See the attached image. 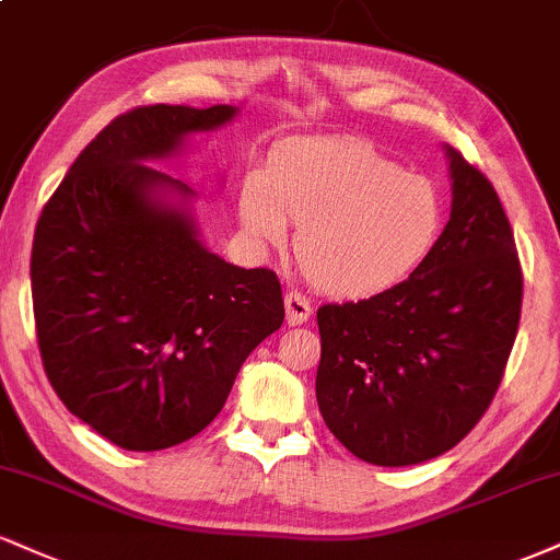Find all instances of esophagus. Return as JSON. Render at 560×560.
<instances>
[{"instance_id":"esophagus-1","label":"esophagus","mask_w":560,"mask_h":560,"mask_svg":"<svg viewBox=\"0 0 560 560\" xmlns=\"http://www.w3.org/2000/svg\"><path fill=\"white\" fill-rule=\"evenodd\" d=\"M284 307H287V320L289 326H300V323L310 320V315H313V307H310L307 298L302 292H287L284 298Z\"/></svg>"}]
</instances>
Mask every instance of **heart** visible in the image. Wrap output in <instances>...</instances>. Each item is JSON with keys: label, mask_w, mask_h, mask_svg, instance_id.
<instances>
[{"label": "heart", "mask_w": 560, "mask_h": 560, "mask_svg": "<svg viewBox=\"0 0 560 560\" xmlns=\"http://www.w3.org/2000/svg\"><path fill=\"white\" fill-rule=\"evenodd\" d=\"M240 221L260 245L300 226L298 260L336 298H373L401 284L446 229V195L425 174L404 172L362 138H302L279 145L266 172L240 190Z\"/></svg>", "instance_id": "obj_1"}]
</instances>
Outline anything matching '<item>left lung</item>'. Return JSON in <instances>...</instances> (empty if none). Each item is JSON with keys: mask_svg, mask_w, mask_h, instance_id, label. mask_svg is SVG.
Masks as SVG:
<instances>
[{"mask_svg": "<svg viewBox=\"0 0 560 560\" xmlns=\"http://www.w3.org/2000/svg\"><path fill=\"white\" fill-rule=\"evenodd\" d=\"M448 159L451 219L420 271L318 307L320 415L378 467L435 459L482 420L522 315V262L493 182L454 148Z\"/></svg>", "mask_w": 560, "mask_h": 560, "instance_id": "obj_1", "label": "left lung"}]
</instances>
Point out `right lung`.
<instances>
[{"instance_id": "add662e5", "label": "right lung", "mask_w": 560, "mask_h": 560, "mask_svg": "<svg viewBox=\"0 0 560 560\" xmlns=\"http://www.w3.org/2000/svg\"><path fill=\"white\" fill-rule=\"evenodd\" d=\"M232 106H135L59 182L31 253L33 318L51 388L114 446L159 451L224 407L247 354L284 323L279 276L208 253L190 215L153 200L187 185L145 161Z\"/></svg>"}]
</instances>
